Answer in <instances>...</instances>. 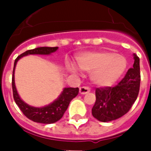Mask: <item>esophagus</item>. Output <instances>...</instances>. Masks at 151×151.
<instances>
[{
	"label": "esophagus",
	"instance_id": "1",
	"mask_svg": "<svg viewBox=\"0 0 151 151\" xmlns=\"http://www.w3.org/2000/svg\"><path fill=\"white\" fill-rule=\"evenodd\" d=\"M90 91H91V89L89 88L88 86H82L79 88V93L81 95H86Z\"/></svg>",
	"mask_w": 151,
	"mask_h": 151
}]
</instances>
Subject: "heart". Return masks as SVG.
<instances>
[{"label":"heart","instance_id":"heart-1","mask_svg":"<svg viewBox=\"0 0 151 151\" xmlns=\"http://www.w3.org/2000/svg\"><path fill=\"white\" fill-rule=\"evenodd\" d=\"M78 62L82 70L92 72L93 83L103 87L116 82L127 66V60L123 56L107 51L83 53L78 57ZM68 68L73 73L78 72L73 63H69Z\"/></svg>","mask_w":151,"mask_h":151}]
</instances>
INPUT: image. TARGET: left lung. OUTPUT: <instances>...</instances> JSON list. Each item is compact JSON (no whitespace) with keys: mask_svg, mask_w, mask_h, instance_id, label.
Masks as SVG:
<instances>
[{"mask_svg":"<svg viewBox=\"0 0 151 151\" xmlns=\"http://www.w3.org/2000/svg\"><path fill=\"white\" fill-rule=\"evenodd\" d=\"M133 68H130L121 81L114 87L97 88L96 101L92 115L99 121L108 122L123 116L129 111L139 93L140 60L133 54Z\"/></svg>","mask_w":151,"mask_h":151,"instance_id":"1","label":"left lung"}]
</instances>
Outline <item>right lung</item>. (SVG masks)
<instances>
[{"mask_svg": "<svg viewBox=\"0 0 151 151\" xmlns=\"http://www.w3.org/2000/svg\"><path fill=\"white\" fill-rule=\"evenodd\" d=\"M57 49H58V47H36L35 49L28 50L21 54L16 58L14 61L13 76H12V88H13V95H14V101L16 104L19 107L20 110L22 111V113L24 114L28 119L37 123L52 124L60 120L69 107L70 101L78 95L79 90L78 87L77 88L65 87L63 89L62 92L58 96V98L55 99L52 103L46 106L41 107V108L33 107L25 103L18 95L14 82L15 67L18 60L23 56H28V55H50L52 53L55 52Z\"/></svg>", "mask_w": 151, "mask_h": 151, "instance_id": "1", "label": "right lung"}]
</instances>
